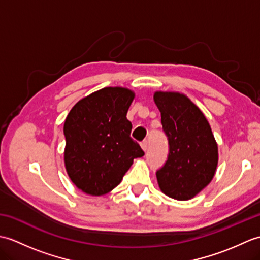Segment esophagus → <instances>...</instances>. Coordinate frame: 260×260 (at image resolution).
Returning <instances> with one entry per match:
<instances>
[{
    "label": "esophagus",
    "mask_w": 260,
    "mask_h": 260,
    "mask_svg": "<svg viewBox=\"0 0 260 260\" xmlns=\"http://www.w3.org/2000/svg\"><path fill=\"white\" fill-rule=\"evenodd\" d=\"M141 147L143 148V151H146V150H147V147H148V143H147V141H143V142L141 143Z\"/></svg>",
    "instance_id": "1"
}]
</instances>
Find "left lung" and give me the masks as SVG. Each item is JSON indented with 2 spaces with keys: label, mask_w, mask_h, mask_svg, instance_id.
<instances>
[{
  "label": "left lung",
  "mask_w": 260,
  "mask_h": 260,
  "mask_svg": "<svg viewBox=\"0 0 260 260\" xmlns=\"http://www.w3.org/2000/svg\"><path fill=\"white\" fill-rule=\"evenodd\" d=\"M169 140V156L156 172L159 189L175 200H190L213 179L218 165V144L206 116L184 93L155 91Z\"/></svg>",
  "instance_id": "1"
}]
</instances>
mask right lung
Returning a JSON list of instances; mask_svg holds the SVG:
<instances>
[{
  "mask_svg": "<svg viewBox=\"0 0 260 260\" xmlns=\"http://www.w3.org/2000/svg\"><path fill=\"white\" fill-rule=\"evenodd\" d=\"M134 91L105 87L71 108L64 120V167L70 180L89 196H104L117 186L144 152L131 137L126 118Z\"/></svg>",
  "mask_w": 260,
  "mask_h": 260,
  "instance_id": "1",
  "label": "right lung"
}]
</instances>
